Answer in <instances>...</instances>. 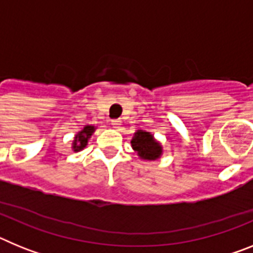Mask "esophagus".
<instances>
[{
    "label": "esophagus",
    "instance_id": "34e87169",
    "mask_svg": "<svg viewBox=\"0 0 253 253\" xmlns=\"http://www.w3.org/2000/svg\"><path fill=\"white\" fill-rule=\"evenodd\" d=\"M111 125H113L114 128H119L120 125H122V122L119 119H114L111 120Z\"/></svg>",
    "mask_w": 253,
    "mask_h": 253
}]
</instances>
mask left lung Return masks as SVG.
<instances>
[{
  "instance_id": "1",
  "label": "left lung",
  "mask_w": 253,
  "mask_h": 253,
  "mask_svg": "<svg viewBox=\"0 0 253 253\" xmlns=\"http://www.w3.org/2000/svg\"><path fill=\"white\" fill-rule=\"evenodd\" d=\"M131 147L143 160H157L162 154V147L148 131L138 130L131 139Z\"/></svg>"
}]
</instances>
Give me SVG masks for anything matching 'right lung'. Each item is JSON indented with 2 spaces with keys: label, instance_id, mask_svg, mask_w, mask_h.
Here are the masks:
<instances>
[{
  "label": "right lung",
  "instance_id": "right-lung-1",
  "mask_svg": "<svg viewBox=\"0 0 253 253\" xmlns=\"http://www.w3.org/2000/svg\"><path fill=\"white\" fill-rule=\"evenodd\" d=\"M93 131H95V126H92V125H86V126L76 135L75 140H73V149H75L76 152L84 149V147L87 146L88 138L92 135Z\"/></svg>",
  "mask_w": 253,
  "mask_h": 253
}]
</instances>
